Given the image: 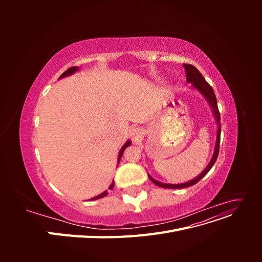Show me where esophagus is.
Here are the masks:
<instances>
[{"label":"esophagus","instance_id":"34e87169","mask_svg":"<svg viewBox=\"0 0 262 262\" xmlns=\"http://www.w3.org/2000/svg\"><path fill=\"white\" fill-rule=\"evenodd\" d=\"M143 134H144V132L141 128H133L130 131V136L134 142L141 141L142 138H143Z\"/></svg>","mask_w":262,"mask_h":262}]
</instances>
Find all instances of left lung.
Listing matches in <instances>:
<instances>
[{
  "mask_svg": "<svg viewBox=\"0 0 262 262\" xmlns=\"http://www.w3.org/2000/svg\"><path fill=\"white\" fill-rule=\"evenodd\" d=\"M185 70H186V74H187V82L188 83H192V86L194 89H196L199 91L204 98L208 100V102L210 104L212 110H213V114L214 117L216 119V122H217V136H216V143H215V149H214V153L212 156V160L209 163V165L207 166V168H205L199 176L196 178L190 180L188 182H185V184H179V185H168V184H162V182L157 181L155 179H153L152 177H149V179L152 180L153 184H155L158 187H162V188H167V189H179V188H188L190 186H193L195 185L198 181H200L207 173L209 172V170L212 168V166L214 165V163L216 162V158L219 156V152H220V139H221V116H220V112H219V108H217V102H216V97H215V94H214V91L211 87V85L204 80V77L202 76V74L199 72V70H198L195 67L191 66V64H184Z\"/></svg>",
  "mask_w": 262,
  "mask_h": 262,
  "instance_id": "8db88e82",
  "label": "left lung"
}]
</instances>
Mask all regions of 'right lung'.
Listing matches in <instances>:
<instances>
[{
	"label": "right lung",
	"mask_w": 262,
	"mask_h": 262,
	"mask_svg": "<svg viewBox=\"0 0 262 262\" xmlns=\"http://www.w3.org/2000/svg\"><path fill=\"white\" fill-rule=\"evenodd\" d=\"M78 70V68L77 67H72V68H70V69H68L64 73H62V75L60 76V78H62V77H66V76H68V75H71V74H73L74 72H76V71ZM131 144V141H128L126 142V143L121 147V149H120V153H119V157H118V164H119V162H120V160H121V156H122V154H123V152H124V149L128 147L129 145ZM114 186H115V182H112V185L109 186V189L110 190H113V188H114ZM108 194V192L107 191H105V192H102V193H100V194H98L97 196H95V198H92L91 200H97V199H100V198H104L105 195H107Z\"/></svg>",
	"instance_id": "1"
}]
</instances>
